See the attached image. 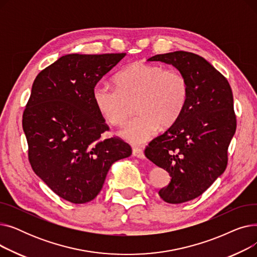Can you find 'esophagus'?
<instances>
[{
  "instance_id": "34e87169",
  "label": "esophagus",
  "mask_w": 257,
  "mask_h": 257,
  "mask_svg": "<svg viewBox=\"0 0 257 257\" xmlns=\"http://www.w3.org/2000/svg\"><path fill=\"white\" fill-rule=\"evenodd\" d=\"M132 155L138 157V158H140V159H144V158H145L144 150L141 149V148H137V147L132 148Z\"/></svg>"
}]
</instances>
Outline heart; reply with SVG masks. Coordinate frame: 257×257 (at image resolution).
Instances as JSON below:
<instances>
[{"label": "heart", "mask_w": 257, "mask_h": 257, "mask_svg": "<svg viewBox=\"0 0 257 257\" xmlns=\"http://www.w3.org/2000/svg\"><path fill=\"white\" fill-rule=\"evenodd\" d=\"M114 87L98 84L92 90V101L99 113L111 125H120L134 105L136 117L120 128L119 137L141 145L149 140L157 128L173 125L181 115L188 97V84L178 71L143 61L133 62L117 73Z\"/></svg>", "instance_id": "1"}]
</instances>
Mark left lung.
Wrapping results in <instances>:
<instances>
[{
	"mask_svg": "<svg viewBox=\"0 0 257 257\" xmlns=\"http://www.w3.org/2000/svg\"><path fill=\"white\" fill-rule=\"evenodd\" d=\"M172 64L188 84L179 118L146 148L145 155L171 176L158 192L171 204L203 194L224 173L236 129L233 94L227 79L197 54L176 51L148 59Z\"/></svg>",
	"mask_w": 257,
	"mask_h": 257,
	"instance_id": "obj_1",
	"label": "left lung"
}]
</instances>
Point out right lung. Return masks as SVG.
<instances>
[{
  "label": "right lung",
  "mask_w": 257,
  "mask_h": 257,
  "mask_svg": "<svg viewBox=\"0 0 257 257\" xmlns=\"http://www.w3.org/2000/svg\"><path fill=\"white\" fill-rule=\"evenodd\" d=\"M126 53L67 54L35 78L23 114L34 173L60 198L75 204L93 200L115 161L131 147L102 140L108 130L92 101L94 86Z\"/></svg>",
  "instance_id": "obj_1"
}]
</instances>
